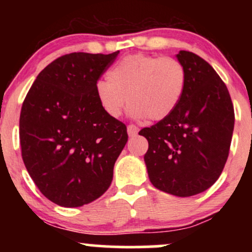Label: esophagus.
<instances>
[{"label": "esophagus", "mask_w": 252, "mask_h": 252, "mask_svg": "<svg viewBox=\"0 0 252 252\" xmlns=\"http://www.w3.org/2000/svg\"><path fill=\"white\" fill-rule=\"evenodd\" d=\"M138 132V128L134 124H129L128 126V135L129 136H136Z\"/></svg>", "instance_id": "1"}]
</instances>
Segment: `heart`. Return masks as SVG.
Returning <instances> with one entry per match:
<instances>
[{"instance_id": "1", "label": "heart", "mask_w": 252, "mask_h": 252, "mask_svg": "<svg viewBox=\"0 0 252 252\" xmlns=\"http://www.w3.org/2000/svg\"><path fill=\"white\" fill-rule=\"evenodd\" d=\"M185 66L175 58L148 54L124 57L96 84L100 108L112 118L130 104L132 117L161 121L178 108L186 89Z\"/></svg>"}]
</instances>
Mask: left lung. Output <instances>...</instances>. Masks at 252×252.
Listing matches in <instances>:
<instances>
[{"mask_svg": "<svg viewBox=\"0 0 252 252\" xmlns=\"http://www.w3.org/2000/svg\"><path fill=\"white\" fill-rule=\"evenodd\" d=\"M176 58L187 74L181 102L168 117L138 134L148 140L144 161L150 182L184 198L210 189L220 176L235 110L226 85L206 60L189 51Z\"/></svg>", "mask_w": 252, "mask_h": 252, "instance_id": "left-lung-1", "label": "left lung"}]
</instances>
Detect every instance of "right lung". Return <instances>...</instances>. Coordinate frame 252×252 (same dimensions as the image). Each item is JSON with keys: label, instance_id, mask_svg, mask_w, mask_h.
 I'll use <instances>...</instances> for the list:
<instances>
[{"label": "right lung", "instance_id": "obj_1", "mask_svg": "<svg viewBox=\"0 0 252 252\" xmlns=\"http://www.w3.org/2000/svg\"><path fill=\"white\" fill-rule=\"evenodd\" d=\"M118 53L59 57L40 72L22 104V160L40 192L59 206H83L111 185L128 132L100 108L94 88Z\"/></svg>", "mask_w": 252, "mask_h": 252}]
</instances>
